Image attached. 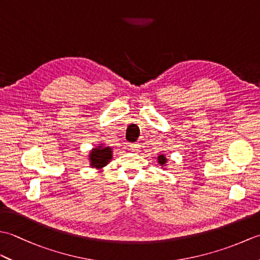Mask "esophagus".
Returning a JSON list of instances; mask_svg holds the SVG:
<instances>
[{
	"label": "esophagus",
	"instance_id": "34e87169",
	"mask_svg": "<svg viewBox=\"0 0 260 260\" xmlns=\"http://www.w3.org/2000/svg\"><path fill=\"white\" fill-rule=\"evenodd\" d=\"M129 148L133 152H137L140 150V145L139 144H135V143H133V144H129Z\"/></svg>",
	"mask_w": 260,
	"mask_h": 260
}]
</instances>
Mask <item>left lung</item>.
I'll list each match as a JSON object with an SVG mask.
<instances>
[{"instance_id": "left-lung-1", "label": "left lung", "mask_w": 260, "mask_h": 260, "mask_svg": "<svg viewBox=\"0 0 260 260\" xmlns=\"http://www.w3.org/2000/svg\"><path fill=\"white\" fill-rule=\"evenodd\" d=\"M156 158H157V163L159 164V167L165 169V167H167V164H168V158H167V156H165V154H158V156Z\"/></svg>"}]
</instances>
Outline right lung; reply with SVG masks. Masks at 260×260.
<instances>
[{"label": "right lung", "instance_id": "right-lung-1", "mask_svg": "<svg viewBox=\"0 0 260 260\" xmlns=\"http://www.w3.org/2000/svg\"><path fill=\"white\" fill-rule=\"evenodd\" d=\"M113 158V147L105 146V144H98L96 147L91 148L88 154L90 168L101 170L112 161Z\"/></svg>", "mask_w": 260, "mask_h": 260}]
</instances>
